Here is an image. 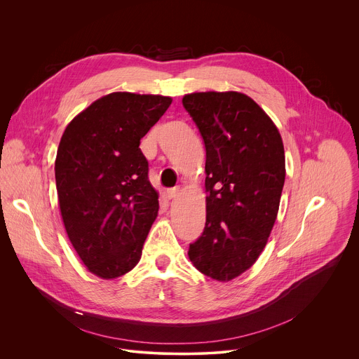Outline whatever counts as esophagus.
<instances>
[{
	"mask_svg": "<svg viewBox=\"0 0 359 359\" xmlns=\"http://www.w3.org/2000/svg\"><path fill=\"white\" fill-rule=\"evenodd\" d=\"M166 194H168L169 198H175V197L179 194V187H170V189H168Z\"/></svg>",
	"mask_w": 359,
	"mask_h": 359,
	"instance_id": "esophagus-1",
	"label": "esophagus"
}]
</instances>
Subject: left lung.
I'll return each instance as SVG.
<instances>
[{
  "mask_svg": "<svg viewBox=\"0 0 359 359\" xmlns=\"http://www.w3.org/2000/svg\"><path fill=\"white\" fill-rule=\"evenodd\" d=\"M182 102L206 147V226L187 254L204 276L230 281L259 259L276 223L285 180L283 140L244 93L196 92Z\"/></svg>",
  "mask_w": 359,
  "mask_h": 359,
  "instance_id": "1",
  "label": "left lung"
}]
</instances>
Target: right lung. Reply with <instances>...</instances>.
I'll list each match as a JSON object with an SVG mask.
<instances>
[{
	"mask_svg": "<svg viewBox=\"0 0 359 359\" xmlns=\"http://www.w3.org/2000/svg\"><path fill=\"white\" fill-rule=\"evenodd\" d=\"M172 104L162 95L114 92L67 126L55 180L67 234L90 273L111 280L140 260L159 212L140 139Z\"/></svg>",
	"mask_w": 359,
	"mask_h": 359,
	"instance_id": "obj_1",
	"label": "right lung"
}]
</instances>
